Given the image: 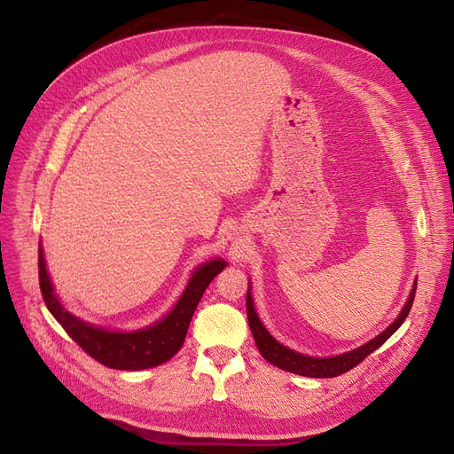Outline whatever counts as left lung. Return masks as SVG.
I'll return each instance as SVG.
<instances>
[{
	"label": "left lung",
	"mask_w": 454,
	"mask_h": 454,
	"mask_svg": "<svg viewBox=\"0 0 454 454\" xmlns=\"http://www.w3.org/2000/svg\"><path fill=\"white\" fill-rule=\"evenodd\" d=\"M416 285H418V279H414L411 294H409L407 301H404L397 318L385 331H380L377 337L364 342L363 346L355 348L351 351H344L340 355L311 356V355L294 351L287 346H283L281 342H278L270 335L269 329L263 325V322H261L259 317H257L254 298H252V281H248V291H247L248 325H250V331H252L259 353L263 355L265 361H269L276 368L296 373V375H303V377H317V379L337 377V375H342L348 370H351L353 366L359 364L363 359H366L370 353H373L379 346H383L394 335V333L401 327V324L404 322V318L409 317V311L412 307V301H414V296H416Z\"/></svg>",
	"instance_id": "obj_1"
}]
</instances>
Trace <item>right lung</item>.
I'll return each mask as SVG.
<instances>
[{
  "instance_id": "right-lung-1",
  "label": "right lung",
  "mask_w": 454,
  "mask_h": 454,
  "mask_svg": "<svg viewBox=\"0 0 454 454\" xmlns=\"http://www.w3.org/2000/svg\"><path fill=\"white\" fill-rule=\"evenodd\" d=\"M226 265L228 263L223 257L204 261L191 272L176 303L160 320L139 329L119 331L90 324L67 311L59 300L51 276L47 272L42 243L38 245L40 291L50 313L90 356L114 370H147L175 356L184 346L189 322L193 318L204 291Z\"/></svg>"
}]
</instances>
